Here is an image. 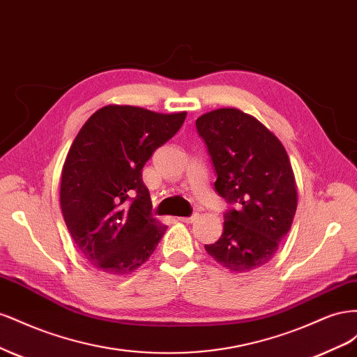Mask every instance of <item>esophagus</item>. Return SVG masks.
I'll use <instances>...</instances> for the list:
<instances>
[{"instance_id":"obj_1","label":"esophagus","mask_w":357,"mask_h":357,"mask_svg":"<svg viewBox=\"0 0 357 357\" xmlns=\"http://www.w3.org/2000/svg\"><path fill=\"white\" fill-rule=\"evenodd\" d=\"M197 219H198V214H193L190 218H178V220L183 223H193Z\"/></svg>"}]
</instances>
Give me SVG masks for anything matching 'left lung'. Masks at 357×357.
<instances>
[{"mask_svg":"<svg viewBox=\"0 0 357 357\" xmlns=\"http://www.w3.org/2000/svg\"><path fill=\"white\" fill-rule=\"evenodd\" d=\"M218 174L215 190L236 210L225 213L223 232L205 250L231 273H250L275 256L294 222L298 190L282 142L238 109L197 119Z\"/></svg>","mask_w":357,"mask_h":357,"instance_id":"left-lung-1","label":"left lung"}]
</instances>
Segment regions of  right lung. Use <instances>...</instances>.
Returning a JSON list of instances; mask_svg holds the SVG:
<instances>
[{
	"label": "right lung",
	"instance_id": "add662e5",
	"mask_svg": "<svg viewBox=\"0 0 357 357\" xmlns=\"http://www.w3.org/2000/svg\"><path fill=\"white\" fill-rule=\"evenodd\" d=\"M181 113L105 105L82 126L61 178V208L71 238L100 271L134 273L152 256L167 226L152 215L142 169L176 135Z\"/></svg>",
	"mask_w": 357,
	"mask_h": 357
}]
</instances>
